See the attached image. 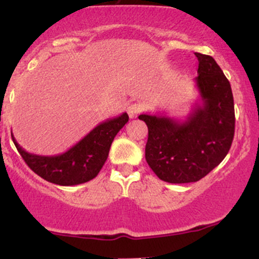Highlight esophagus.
<instances>
[{
  "label": "esophagus",
  "mask_w": 259,
  "mask_h": 259,
  "mask_svg": "<svg viewBox=\"0 0 259 259\" xmlns=\"http://www.w3.org/2000/svg\"><path fill=\"white\" fill-rule=\"evenodd\" d=\"M139 113H140V105L132 104V105H129V107H127V114H129L130 119L137 118Z\"/></svg>",
  "instance_id": "obj_1"
}]
</instances>
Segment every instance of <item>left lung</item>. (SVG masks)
Wrapping results in <instances>:
<instances>
[{
    "instance_id": "1",
    "label": "left lung",
    "mask_w": 259,
    "mask_h": 259,
    "mask_svg": "<svg viewBox=\"0 0 259 259\" xmlns=\"http://www.w3.org/2000/svg\"><path fill=\"white\" fill-rule=\"evenodd\" d=\"M200 93L184 121L167 115L141 114L148 125L145 159L160 180L187 184L205 178L228 154L235 135V104L231 84L211 56L195 53Z\"/></svg>"
}]
</instances>
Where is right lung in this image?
Masks as SVG:
<instances>
[{
	"mask_svg": "<svg viewBox=\"0 0 259 259\" xmlns=\"http://www.w3.org/2000/svg\"><path fill=\"white\" fill-rule=\"evenodd\" d=\"M127 120V114L122 113L100 122L69 150L54 156L29 154L18 145L13 135L12 140L24 162L38 176L52 184L73 186L91 181L99 174L107 161L114 138Z\"/></svg>",
	"mask_w": 259,
	"mask_h": 259,
	"instance_id": "1",
	"label": "right lung"
}]
</instances>
